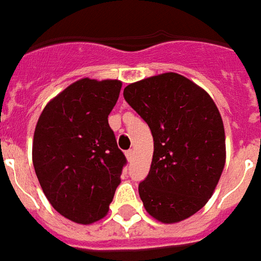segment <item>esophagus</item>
I'll return each instance as SVG.
<instances>
[{
	"mask_svg": "<svg viewBox=\"0 0 261 261\" xmlns=\"http://www.w3.org/2000/svg\"><path fill=\"white\" fill-rule=\"evenodd\" d=\"M125 156H126L128 162H132L133 156H135V152H133V149H128V151L125 152Z\"/></svg>",
	"mask_w": 261,
	"mask_h": 261,
	"instance_id": "1",
	"label": "esophagus"
}]
</instances>
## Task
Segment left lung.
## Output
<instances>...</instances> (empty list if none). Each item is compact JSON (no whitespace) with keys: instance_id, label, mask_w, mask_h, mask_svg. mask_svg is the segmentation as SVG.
<instances>
[{"instance_id":"left-lung-1","label":"left lung","mask_w":261,"mask_h":261,"mask_svg":"<svg viewBox=\"0 0 261 261\" xmlns=\"http://www.w3.org/2000/svg\"><path fill=\"white\" fill-rule=\"evenodd\" d=\"M151 129L153 158L139 185L144 207L164 224L186 220L212 197L225 166V130L210 95L175 72L124 89Z\"/></svg>"}]
</instances>
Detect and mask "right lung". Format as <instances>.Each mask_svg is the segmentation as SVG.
<instances>
[{
  "label": "right lung",
  "instance_id": "right-lung-1",
  "mask_svg": "<svg viewBox=\"0 0 261 261\" xmlns=\"http://www.w3.org/2000/svg\"><path fill=\"white\" fill-rule=\"evenodd\" d=\"M120 81L83 78L48 102L37 121L32 160L54 209L78 224L105 217L126 158L108 116Z\"/></svg>",
  "mask_w": 261,
  "mask_h": 261
}]
</instances>
